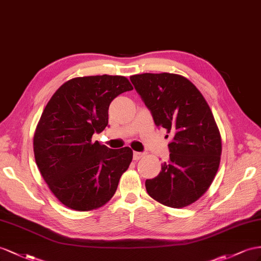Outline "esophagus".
I'll return each instance as SVG.
<instances>
[{"label": "esophagus", "instance_id": "esophagus-1", "mask_svg": "<svg viewBox=\"0 0 261 261\" xmlns=\"http://www.w3.org/2000/svg\"><path fill=\"white\" fill-rule=\"evenodd\" d=\"M145 155V153L143 152H133V159L135 160H140Z\"/></svg>", "mask_w": 261, "mask_h": 261}]
</instances>
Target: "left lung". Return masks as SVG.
<instances>
[{
	"mask_svg": "<svg viewBox=\"0 0 261 261\" xmlns=\"http://www.w3.org/2000/svg\"><path fill=\"white\" fill-rule=\"evenodd\" d=\"M130 80L155 125L172 136L169 161L156 177L146 179V192L165 206H189L205 194L219 168L222 138L210 106L188 78L176 73L145 72Z\"/></svg>",
	"mask_w": 261,
	"mask_h": 261,
	"instance_id": "obj_1",
	"label": "left lung"
}]
</instances>
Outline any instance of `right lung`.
Returning <instances> with one entry per match:
<instances>
[{
	"instance_id": "add662e5",
	"label": "right lung",
	"mask_w": 261,
	"mask_h": 261,
	"mask_svg": "<svg viewBox=\"0 0 261 261\" xmlns=\"http://www.w3.org/2000/svg\"><path fill=\"white\" fill-rule=\"evenodd\" d=\"M132 89L123 76L76 77L46 105L33 140L35 161L53 194L68 208L93 211L115 195L133 152L128 146L112 150L91 139L108 125L112 100Z\"/></svg>"
}]
</instances>
